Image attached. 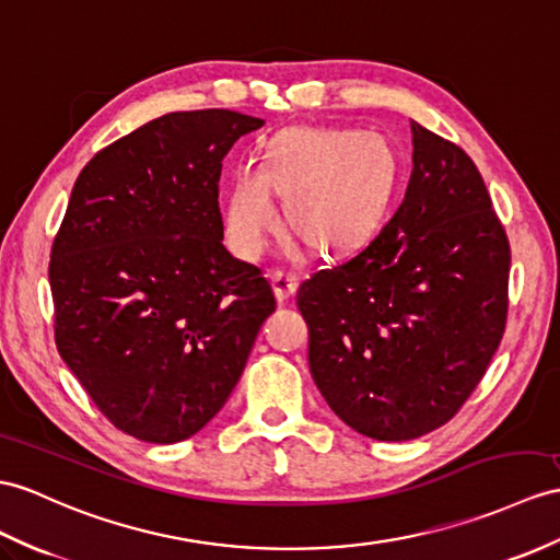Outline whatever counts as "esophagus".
Segmentation results:
<instances>
[{
    "label": "esophagus",
    "mask_w": 560,
    "mask_h": 560,
    "mask_svg": "<svg viewBox=\"0 0 560 560\" xmlns=\"http://www.w3.org/2000/svg\"><path fill=\"white\" fill-rule=\"evenodd\" d=\"M270 282H272V290H276L278 302H288V299L296 292L299 278L294 276V272L276 270V272H272V276H270Z\"/></svg>",
    "instance_id": "obj_1"
}]
</instances>
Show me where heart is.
<instances>
[{
  "label": "heart",
  "mask_w": 560,
  "mask_h": 560,
  "mask_svg": "<svg viewBox=\"0 0 560 560\" xmlns=\"http://www.w3.org/2000/svg\"><path fill=\"white\" fill-rule=\"evenodd\" d=\"M397 173L392 144L377 132L296 128L270 140L258 168L235 173L225 233L244 258H258L278 225L272 195L288 197L290 233L316 254H342L373 233Z\"/></svg>",
  "instance_id": "obj_1"
}]
</instances>
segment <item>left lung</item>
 Instances as JSON below:
<instances>
[{"label":"left lung","instance_id":"left-lung-1","mask_svg":"<svg viewBox=\"0 0 560 560\" xmlns=\"http://www.w3.org/2000/svg\"><path fill=\"white\" fill-rule=\"evenodd\" d=\"M413 173L385 228L299 284L327 406L380 442L442 428L468 401L509 316L511 247L480 171L411 120Z\"/></svg>","mask_w":560,"mask_h":560}]
</instances>
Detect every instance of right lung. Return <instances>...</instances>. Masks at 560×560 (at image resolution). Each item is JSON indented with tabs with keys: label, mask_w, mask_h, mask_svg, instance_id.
I'll use <instances>...</instances> for the list:
<instances>
[{
	"label": "right lung",
	"mask_w": 560,
	"mask_h": 560,
	"mask_svg": "<svg viewBox=\"0 0 560 560\" xmlns=\"http://www.w3.org/2000/svg\"><path fill=\"white\" fill-rule=\"evenodd\" d=\"M261 118L201 108L94 154L51 244L54 339L104 418L142 442L221 411L276 311L261 268L223 247V156Z\"/></svg>",
	"instance_id": "obj_1"
}]
</instances>
